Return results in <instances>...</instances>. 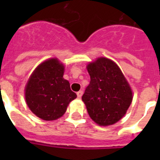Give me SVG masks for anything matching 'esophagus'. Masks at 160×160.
<instances>
[{"mask_svg":"<svg viewBox=\"0 0 160 160\" xmlns=\"http://www.w3.org/2000/svg\"><path fill=\"white\" fill-rule=\"evenodd\" d=\"M77 97H78L79 98H80L82 97V95H83V91H82V90H80V91L77 92Z\"/></svg>","mask_w":160,"mask_h":160,"instance_id":"esophagus-1","label":"esophagus"}]
</instances>
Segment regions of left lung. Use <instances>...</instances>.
<instances>
[{"instance_id":"8db88e82","label":"left lung","mask_w":160,"mask_h":160,"mask_svg":"<svg viewBox=\"0 0 160 160\" xmlns=\"http://www.w3.org/2000/svg\"><path fill=\"white\" fill-rule=\"evenodd\" d=\"M90 84L82 101L92 120L101 126L118 122L132 101V91L118 66L111 59L98 58L87 67Z\"/></svg>"}]
</instances>
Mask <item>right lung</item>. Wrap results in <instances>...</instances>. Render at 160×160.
Wrapping results in <instances>:
<instances>
[{
    "label": "right lung",
    "instance_id": "1",
    "mask_svg": "<svg viewBox=\"0 0 160 160\" xmlns=\"http://www.w3.org/2000/svg\"><path fill=\"white\" fill-rule=\"evenodd\" d=\"M63 73L64 66L57 59L42 62L32 73L25 87V101L37 117L45 121L58 119L77 98Z\"/></svg>",
    "mask_w": 160,
    "mask_h": 160
}]
</instances>
